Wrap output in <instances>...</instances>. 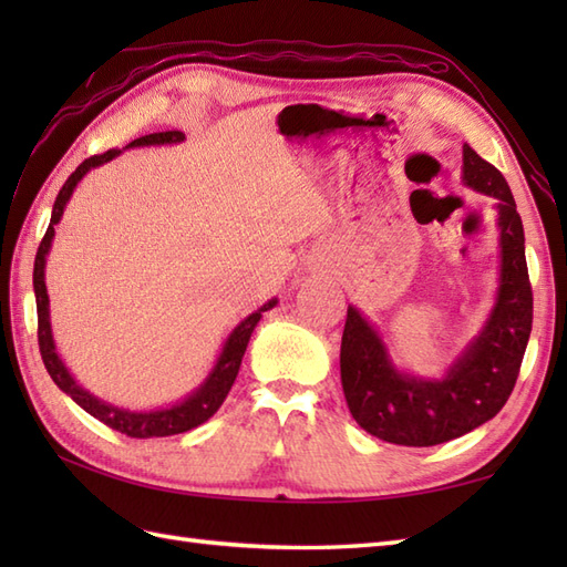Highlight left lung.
I'll use <instances>...</instances> for the list:
<instances>
[{"label":"left lung","mask_w":567,"mask_h":567,"mask_svg":"<svg viewBox=\"0 0 567 567\" xmlns=\"http://www.w3.org/2000/svg\"><path fill=\"white\" fill-rule=\"evenodd\" d=\"M463 183L497 199L499 290L477 339L441 380L400 372L378 331L348 307L341 339V384L360 429L396 445H439L499 414L519 378L532 336L534 295L528 282L524 226L507 179L463 146Z\"/></svg>","instance_id":"left-lung-1"}]
</instances>
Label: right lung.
<instances>
[{
	"label": "right lung",
	"instance_id": "add662e5",
	"mask_svg": "<svg viewBox=\"0 0 567 567\" xmlns=\"http://www.w3.org/2000/svg\"><path fill=\"white\" fill-rule=\"evenodd\" d=\"M179 141H185L183 131H161V134H148V136L131 141L126 148L163 146V143H179ZM118 153L122 151L112 148L102 155H92V158L78 165V171L65 179L63 189L58 192L55 204H53V214H51V224H48V231L41 240L39 252H35V262H33V292H35V311H39V348H41V358H43L48 375L53 378L58 388L63 390L68 396H72V402L80 404L84 412L92 414L94 419H100L102 424H106L118 433H126V436H131V439L175 436V433H185L189 429L204 424V421L214 416L216 409L224 404L226 394H228V390H231V384L238 375L240 360H244L252 329L258 327L262 311H268L277 305V299H270L268 305H262L258 311H252L250 317H246L238 323V327L231 331V336L226 339L219 358H216V365L209 372V378L204 380L199 388L179 404H173L167 409H155V412H128V409H118L114 404H106V402L97 400L94 394H90L87 390H82L80 384L72 380L68 368L63 365V360H60V355L55 353V343H53V333H51V317H48L45 256H48V250H51L53 236H55L53 226L60 221V216H63V209L72 195V189L78 187L80 179L87 175L92 167L110 163L112 158H116Z\"/></svg>",
	"mask_w": 567,
	"mask_h": 567
}]
</instances>
